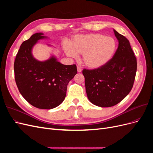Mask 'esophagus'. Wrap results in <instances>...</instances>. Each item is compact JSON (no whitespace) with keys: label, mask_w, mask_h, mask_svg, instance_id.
<instances>
[{"label":"esophagus","mask_w":153,"mask_h":153,"mask_svg":"<svg viewBox=\"0 0 153 153\" xmlns=\"http://www.w3.org/2000/svg\"><path fill=\"white\" fill-rule=\"evenodd\" d=\"M77 71H78V72H79V73L82 72V68L81 67H80V66H77Z\"/></svg>","instance_id":"esophagus-1"}]
</instances>
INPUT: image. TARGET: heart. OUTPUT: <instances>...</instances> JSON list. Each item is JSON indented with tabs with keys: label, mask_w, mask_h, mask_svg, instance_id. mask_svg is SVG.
<instances>
[{
	"label": "heart",
	"mask_w": 153,
	"mask_h": 153,
	"mask_svg": "<svg viewBox=\"0 0 153 153\" xmlns=\"http://www.w3.org/2000/svg\"><path fill=\"white\" fill-rule=\"evenodd\" d=\"M117 45L114 38L101 34L78 35L70 44H63L64 52L68 57L76 58L77 53L82 54L85 65L92 69L104 66L112 59Z\"/></svg>",
	"instance_id": "1"
}]
</instances>
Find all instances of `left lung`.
<instances>
[{
	"label": "left lung",
	"instance_id": "obj_1",
	"mask_svg": "<svg viewBox=\"0 0 153 153\" xmlns=\"http://www.w3.org/2000/svg\"><path fill=\"white\" fill-rule=\"evenodd\" d=\"M119 41L113 57L104 66L83 69L88 99L101 107L119 103L131 91L135 81L137 63L129 41L114 30Z\"/></svg>",
	"mask_w": 153,
	"mask_h": 153
}]
</instances>
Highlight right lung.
<instances>
[{"mask_svg": "<svg viewBox=\"0 0 153 153\" xmlns=\"http://www.w3.org/2000/svg\"><path fill=\"white\" fill-rule=\"evenodd\" d=\"M43 33H36L22 43L14 62L15 78L20 94L32 106L52 109L62 103L67 85L77 73L76 66L64 65L52 57L39 61L32 55V49Z\"/></svg>", "mask_w": 153, "mask_h": 153, "instance_id": "add662e5", "label": "right lung"}]
</instances>
